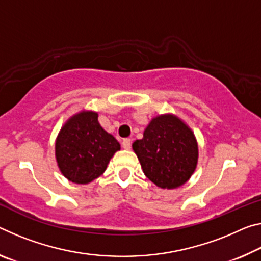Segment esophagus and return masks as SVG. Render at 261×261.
Segmentation results:
<instances>
[{
  "instance_id": "34e87169",
  "label": "esophagus",
  "mask_w": 261,
  "mask_h": 261,
  "mask_svg": "<svg viewBox=\"0 0 261 261\" xmlns=\"http://www.w3.org/2000/svg\"><path fill=\"white\" fill-rule=\"evenodd\" d=\"M122 146H123V148H125V150H130V148H131V139L130 138L123 139Z\"/></svg>"
}]
</instances>
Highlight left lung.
<instances>
[{"mask_svg": "<svg viewBox=\"0 0 261 261\" xmlns=\"http://www.w3.org/2000/svg\"><path fill=\"white\" fill-rule=\"evenodd\" d=\"M132 148L144 174L161 189L181 187L197 166L195 135L182 119L173 114L153 117L144 130L143 138L136 140Z\"/></svg>", "mask_w": 261, "mask_h": 261, "instance_id": "left-lung-1", "label": "left lung"}]
</instances>
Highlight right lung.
Here are the masks:
<instances>
[{"label":"right lung","instance_id":"obj_1","mask_svg":"<svg viewBox=\"0 0 261 261\" xmlns=\"http://www.w3.org/2000/svg\"><path fill=\"white\" fill-rule=\"evenodd\" d=\"M121 145L98 123L94 110H81L71 116L56 138L57 165L66 179L87 185L102 175Z\"/></svg>","mask_w":261,"mask_h":261}]
</instances>
